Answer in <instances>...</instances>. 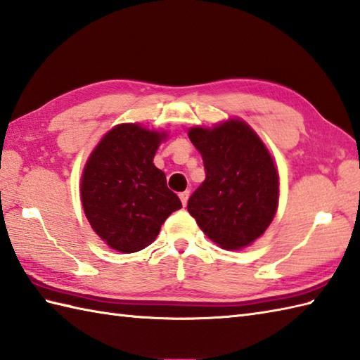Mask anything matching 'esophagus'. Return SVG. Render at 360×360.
<instances>
[{
  "label": "esophagus",
  "mask_w": 360,
  "mask_h": 360,
  "mask_svg": "<svg viewBox=\"0 0 360 360\" xmlns=\"http://www.w3.org/2000/svg\"><path fill=\"white\" fill-rule=\"evenodd\" d=\"M179 197H180V200H181L183 206H186V205H188V200H189V191H183V193L179 194Z\"/></svg>",
  "instance_id": "esophagus-1"
}]
</instances>
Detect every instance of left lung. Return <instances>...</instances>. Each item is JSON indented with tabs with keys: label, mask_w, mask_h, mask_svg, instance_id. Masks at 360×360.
I'll return each instance as SVG.
<instances>
[{
	"label": "left lung",
	"mask_w": 360,
	"mask_h": 360,
	"mask_svg": "<svg viewBox=\"0 0 360 360\" xmlns=\"http://www.w3.org/2000/svg\"><path fill=\"white\" fill-rule=\"evenodd\" d=\"M189 139L202 154L206 179L188 200V211L212 242L240 250L273 221L278 175L268 149L242 120L203 129Z\"/></svg>",
	"instance_id": "1"
}]
</instances>
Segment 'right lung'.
Returning <instances> with one entry per match:
<instances>
[{
    "label": "right lung",
    "instance_id": "right-lung-1",
    "mask_svg": "<svg viewBox=\"0 0 360 360\" xmlns=\"http://www.w3.org/2000/svg\"><path fill=\"white\" fill-rule=\"evenodd\" d=\"M165 134L118 124L94 149L82 177V203L92 229L112 250L137 252L181 207L153 163Z\"/></svg>",
    "mask_w": 360,
    "mask_h": 360
}]
</instances>
